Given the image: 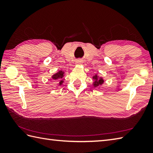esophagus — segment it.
Segmentation results:
<instances>
[{
    "mask_svg": "<svg viewBox=\"0 0 153 153\" xmlns=\"http://www.w3.org/2000/svg\"><path fill=\"white\" fill-rule=\"evenodd\" d=\"M76 63L77 64H83V61L82 60H78L76 62Z\"/></svg>",
    "mask_w": 153,
    "mask_h": 153,
    "instance_id": "esophagus-1",
    "label": "esophagus"
}]
</instances>
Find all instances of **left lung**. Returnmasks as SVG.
<instances>
[{"label":"left lung","instance_id":"left-lung-1","mask_svg":"<svg viewBox=\"0 0 153 153\" xmlns=\"http://www.w3.org/2000/svg\"><path fill=\"white\" fill-rule=\"evenodd\" d=\"M93 78L94 80H95V82L93 83L94 86H95V87L99 86V85H101V84H102L103 82H104V80L102 78H99V79L97 81V79H98V76H97V75H95V76H93Z\"/></svg>","mask_w":153,"mask_h":153}]
</instances>
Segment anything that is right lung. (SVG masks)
Returning <instances> with one entry per match:
<instances>
[{"label": "right lung", "mask_w": 153, "mask_h": 153, "mask_svg": "<svg viewBox=\"0 0 153 153\" xmlns=\"http://www.w3.org/2000/svg\"><path fill=\"white\" fill-rule=\"evenodd\" d=\"M64 71L60 70V71H58V73H56V74H55L54 75H53V76H52V78H53V79H56V80L60 81L61 79L62 78V77H64ZM62 83H63L62 81H60V82H59V85H62Z\"/></svg>", "instance_id": "obj_1"}]
</instances>
